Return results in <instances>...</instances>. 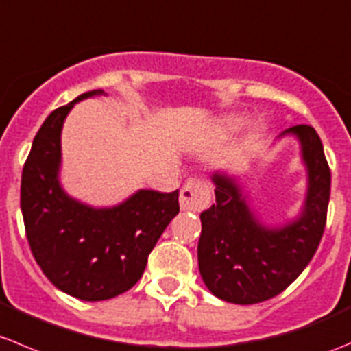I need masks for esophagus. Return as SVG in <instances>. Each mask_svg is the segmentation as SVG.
Listing matches in <instances>:
<instances>
[{
	"label": "esophagus",
	"mask_w": 351,
	"mask_h": 351,
	"mask_svg": "<svg viewBox=\"0 0 351 351\" xmlns=\"http://www.w3.org/2000/svg\"><path fill=\"white\" fill-rule=\"evenodd\" d=\"M211 189L204 180L191 179L180 189V210L182 211H201L210 204Z\"/></svg>",
	"instance_id": "34e87169"
}]
</instances>
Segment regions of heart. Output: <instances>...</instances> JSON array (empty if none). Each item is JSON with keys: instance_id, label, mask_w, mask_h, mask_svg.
I'll use <instances>...</instances> for the list:
<instances>
[{"instance_id": "b5f03b06", "label": "heart", "mask_w": 351, "mask_h": 351, "mask_svg": "<svg viewBox=\"0 0 351 351\" xmlns=\"http://www.w3.org/2000/svg\"><path fill=\"white\" fill-rule=\"evenodd\" d=\"M245 126V117L241 114H230L220 119V131L223 134H234Z\"/></svg>"}]
</instances>
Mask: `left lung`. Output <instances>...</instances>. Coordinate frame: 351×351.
Segmentation results:
<instances>
[{
    "instance_id": "8db88e82",
    "label": "left lung",
    "mask_w": 351,
    "mask_h": 351,
    "mask_svg": "<svg viewBox=\"0 0 351 351\" xmlns=\"http://www.w3.org/2000/svg\"><path fill=\"white\" fill-rule=\"evenodd\" d=\"M305 167V196L290 220L268 225L252 208L239 176L215 171V204L199 215L197 266L215 297L239 305L265 302L282 293L315 254L326 225L331 172L314 128H289Z\"/></svg>"
}]
</instances>
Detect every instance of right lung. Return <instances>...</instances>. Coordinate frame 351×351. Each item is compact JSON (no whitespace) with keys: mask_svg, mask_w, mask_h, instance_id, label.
Returning <instances> with one entry per match:
<instances>
[{"mask_svg":"<svg viewBox=\"0 0 351 351\" xmlns=\"http://www.w3.org/2000/svg\"><path fill=\"white\" fill-rule=\"evenodd\" d=\"M106 95L90 90L53 110L23 165L20 206L30 249L61 292L85 302L112 298L141 278L148 254L179 213V191L138 189L114 206L69 196L61 179V131L75 104Z\"/></svg>","mask_w":351,"mask_h":351,"instance_id":"right-lung-1","label":"right lung"}]
</instances>
